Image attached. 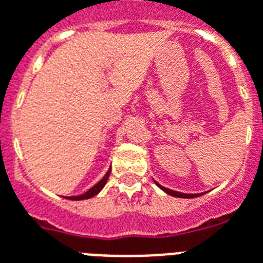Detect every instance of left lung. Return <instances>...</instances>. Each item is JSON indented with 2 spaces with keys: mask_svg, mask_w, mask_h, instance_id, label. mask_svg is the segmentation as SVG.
Segmentation results:
<instances>
[{
  "mask_svg": "<svg viewBox=\"0 0 263 263\" xmlns=\"http://www.w3.org/2000/svg\"><path fill=\"white\" fill-rule=\"evenodd\" d=\"M156 185L159 186L160 189H163L164 192L168 193V195H172V196H176V197H186V199H189V197H196L199 196V195H189V193H181V192H176V191H172V189H167V188H164V186H162V185H159L158 182H156Z\"/></svg>",
  "mask_w": 263,
  "mask_h": 263,
  "instance_id": "obj_1",
  "label": "left lung"
}]
</instances>
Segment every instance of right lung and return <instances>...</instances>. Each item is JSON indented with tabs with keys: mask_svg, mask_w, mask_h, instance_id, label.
<instances>
[{
	"mask_svg": "<svg viewBox=\"0 0 263 263\" xmlns=\"http://www.w3.org/2000/svg\"><path fill=\"white\" fill-rule=\"evenodd\" d=\"M109 174H111V168H109L108 172H107V174L101 178V180L97 182V184L95 185V186H91L87 192H85L83 195H79V196H71L68 197V199H71V200H83V199H90V197H93L95 195H97V193L101 191V189L104 188V185L107 184V181H108V177Z\"/></svg>",
	"mask_w": 263,
	"mask_h": 263,
	"instance_id": "right-lung-1",
	"label": "right lung"
}]
</instances>
